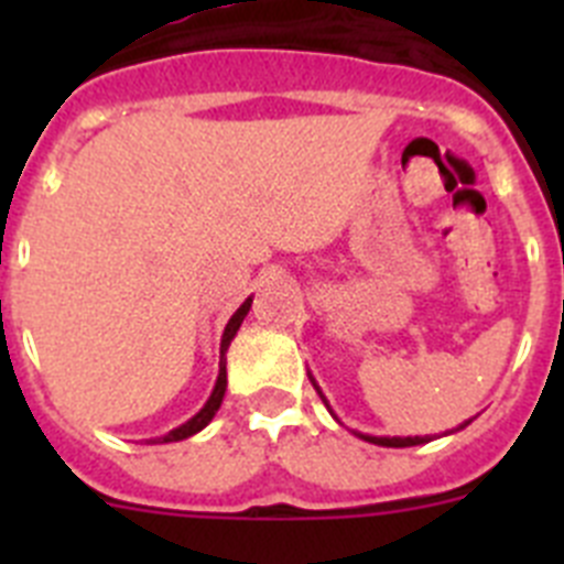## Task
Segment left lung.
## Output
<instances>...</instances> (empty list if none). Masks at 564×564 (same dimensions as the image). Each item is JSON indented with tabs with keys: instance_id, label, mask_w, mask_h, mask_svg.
<instances>
[{
	"instance_id": "left-lung-1",
	"label": "left lung",
	"mask_w": 564,
	"mask_h": 564,
	"mask_svg": "<svg viewBox=\"0 0 564 564\" xmlns=\"http://www.w3.org/2000/svg\"><path fill=\"white\" fill-rule=\"evenodd\" d=\"M311 381H313V378H311ZM313 387H316V383H313ZM316 392H318V387H316ZM318 395H322V392H318ZM322 401H325V395H322ZM466 423H463V426H466ZM463 426H460V430H463ZM364 437H367V441H370V443H378V446H392V449H401V446H417V443H426V437H370V435H364Z\"/></svg>"
}]
</instances>
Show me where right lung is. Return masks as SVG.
Here are the masks:
<instances>
[{"label":"right lung","mask_w":564,"mask_h":564,"mask_svg":"<svg viewBox=\"0 0 564 564\" xmlns=\"http://www.w3.org/2000/svg\"><path fill=\"white\" fill-rule=\"evenodd\" d=\"M248 311H251V299H246V302L239 305V311L234 313L231 322H228V325H226V333H223V341H220V376H217V383H214V392H212V398H208V401H206V406H203V410L197 412V415H194L192 421L183 423L181 430L169 432L166 437H158V441H154V443H172V441H183V437H192L194 432H200L203 426H206V423L212 421L214 412L220 410L223 395H226V367H223V356H226L228 344H231V338L237 336L239 325H242V318H246Z\"/></svg>","instance_id":"right-lung-1"}]
</instances>
